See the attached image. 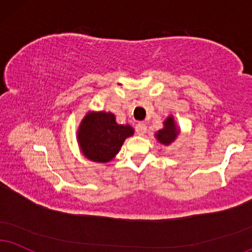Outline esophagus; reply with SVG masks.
<instances>
[{
    "instance_id": "esophagus-1",
    "label": "esophagus",
    "mask_w": 252,
    "mask_h": 252,
    "mask_svg": "<svg viewBox=\"0 0 252 252\" xmlns=\"http://www.w3.org/2000/svg\"><path fill=\"white\" fill-rule=\"evenodd\" d=\"M135 131L138 133V135H145L147 132V126L145 123H138L135 125Z\"/></svg>"
}]
</instances>
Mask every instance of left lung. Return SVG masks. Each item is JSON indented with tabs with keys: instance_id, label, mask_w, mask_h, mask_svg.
<instances>
[{
	"instance_id": "1",
	"label": "left lung",
	"mask_w": 252,
	"mask_h": 252,
	"mask_svg": "<svg viewBox=\"0 0 252 252\" xmlns=\"http://www.w3.org/2000/svg\"><path fill=\"white\" fill-rule=\"evenodd\" d=\"M163 127L159 129L158 132L154 133L155 139L163 146H170L176 139L179 138V135L181 134V129L176 124L174 116L169 114L166 119L163 120Z\"/></svg>"
}]
</instances>
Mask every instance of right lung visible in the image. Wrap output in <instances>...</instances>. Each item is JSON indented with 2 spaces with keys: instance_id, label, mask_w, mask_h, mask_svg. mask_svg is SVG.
<instances>
[{
  "instance_id": "1",
  "label": "right lung",
  "mask_w": 252,
  "mask_h": 252,
  "mask_svg": "<svg viewBox=\"0 0 252 252\" xmlns=\"http://www.w3.org/2000/svg\"><path fill=\"white\" fill-rule=\"evenodd\" d=\"M134 134L128 124H118L112 112L89 111L80 121L77 131L79 151L93 162L107 163L119 153L127 138Z\"/></svg>"
}]
</instances>
